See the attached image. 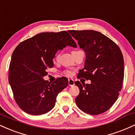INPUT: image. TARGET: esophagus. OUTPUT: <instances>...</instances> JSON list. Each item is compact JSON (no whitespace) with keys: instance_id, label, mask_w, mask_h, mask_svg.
I'll use <instances>...</instances> for the list:
<instances>
[{"instance_id":"1","label":"esophagus","mask_w":135,"mask_h":135,"mask_svg":"<svg viewBox=\"0 0 135 135\" xmlns=\"http://www.w3.org/2000/svg\"><path fill=\"white\" fill-rule=\"evenodd\" d=\"M68 84H69V86H73L75 84L74 80L73 79H69L68 80Z\"/></svg>"}]
</instances>
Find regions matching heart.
<instances>
[{
	"mask_svg": "<svg viewBox=\"0 0 135 135\" xmlns=\"http://www.w3.org/2000/svg\"><path fill=\"white\" fill-rule=\"evenodd\" d=\"M58 56H59V55H57L56 58H58ZM65 74L66 75H71V72L69 70H66V71H65Z\"/></svg>",
	"mask_w": 135,
	"mask_h": 135,
	"instance_id": "obj_1",
	"label": "heart"
}]
</instances>
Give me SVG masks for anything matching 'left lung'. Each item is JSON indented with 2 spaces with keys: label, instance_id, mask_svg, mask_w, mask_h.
Masks as SVG:
<instances>
[{
  "label": "left lung",
  "instance_id": "left-lung-1",
  "mask_svg": "<svg viewBox=\"0 0 135 135\" xmlns=\"http://www.w3.org/2000/svg\"><path fill=\"white\" fill-rule=\"evenodd\" d=\"M69 32L78 41L86 55L85 66L78 79L90 80V84L76 81L80 93L75 99L78 108L87 114L107 111L119 95L124 79V60L119 46L106 36L93 30Z\"/></svg>",
  "mask_w": 135,
  "mask_h": 135
}]
</instances>
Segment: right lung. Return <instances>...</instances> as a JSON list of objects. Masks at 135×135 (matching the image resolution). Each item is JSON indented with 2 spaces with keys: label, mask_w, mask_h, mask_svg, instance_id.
<instances>
[{
  "label": "right lung",
  "mask_w": 135,
  "mask_h": 135,
  "mask_svg": "<svg viewBox=\"0 0 135 135\" xmlns=\"http://www.w3.org/2000/svg\"><path fill=\"white\" fill-rule=\"evenodd\" d=\"M66 46L77 47L65 31L41 32L24 40L13 52L9 70V81L17 104L32 115L48 113L55 106L57 95L68 86V79L45 80L48 68L58 50Z\"/></svg>",
  "instance_id": "1"
}]
</instances>
